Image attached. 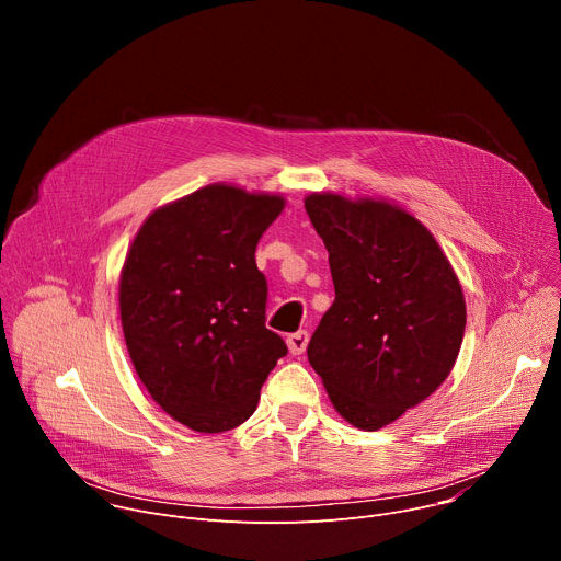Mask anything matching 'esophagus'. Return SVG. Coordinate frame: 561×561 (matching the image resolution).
<instances>
[{"label":"esophagus","instance_id":"esophagus-1","mask_svg":"<svg viewBox=\"0 0 561 561\" xmlns=\"http://www.w3.org/2000/svg\"><path fill=\"white\" fill-rule=\"evenodd\" d=\"M286 344H288V351L293 355H301L306 351V346H308V333L306 331H297V333L288 335Z\"/></svg>","mask_w":561,"mask_h":561}]
</instances>
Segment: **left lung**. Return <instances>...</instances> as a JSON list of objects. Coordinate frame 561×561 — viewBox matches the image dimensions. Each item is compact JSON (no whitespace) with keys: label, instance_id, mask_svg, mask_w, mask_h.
<instances>
[{"label":"left lung","instance_id":"obj_1","mask_svg":"<svg viewBox=\"0 0 561 561\" xmlns=\"http://www.w3.org/2000/svg\"><path fill=\"white\" fill-rule=\"evenodd\" d=\"M335 301L308 342L335 411L377 431L435 392L459 355L466 304L435 237L388 202L308 195Z\"/></svg>","mask_w":561,"mask_h":561}]
</instances>
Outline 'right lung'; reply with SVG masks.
I'll list each match as a JSON object with an SVG mask.
<instances>
[{
  "label": "right lung",
  "instance_id": "1",
  "mask_svg": "<svg viewBox=\"0 0 561 561\" xmlns=\"http://www.w3.org/2000/svg\"><path fill=\"white\" fill-rule=\"evenodd\" d=\"M279 195L213 184L154 210L119 279L122 329L150 397L197 433H224L257 409L288 353L266 329L268 284L255 264Z\"/></svg>",
  "mask_w": 561,
  "mask_h": 561
}]
</instances>
